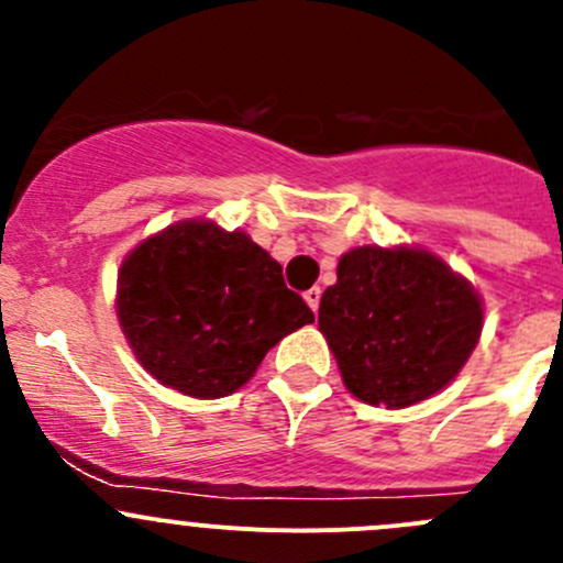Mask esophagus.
I'll return each instance as SVG.
<instances>
[{"label":"esophagus","mask_w":563,"mask_h":563,"mask_svg":"<svg viewBox=\"0 0 563 563\" xmlns=\"http://www.w3.org/2000/svg\"><path fill=\"white\" fill-rule=\"evenodd\" d=\"M305 302L310 305V310H318V305H321V288L318 286H313V288H308V291H305Z\"/></svg>","instance_id":"obj_1"}]
</instances>
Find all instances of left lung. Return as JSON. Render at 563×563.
I'll use <instances>...</instances> for the list:
<instances>
[{
	"mask_svg": "<svg viewBox=\"0 0 563 563\" xmlns=\"http://www.w3.org/2000/svg\"><path fill=\"white\" fill-rule=\"evenodd\" d=\"M318 329L360 400L406 408L457 376L479 340L482 302L424 250L356 247L323 291Z\"/></svg>",
	"mask_w": 563,
	"mask_h": 563,
	"instance_id": "1",
	"label": "left lung"
}]
</instances>
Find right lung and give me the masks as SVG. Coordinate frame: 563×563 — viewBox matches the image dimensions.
<instances>
[{"instance_id": "add662e5", "label": "right lung", "mask_w": 563, "mask_h": 563, "mask_svg": "<svg viewBox=\"0 0 563 563\" xmlns=\"http://www.w3.org/2000/svg\"><path fill=\"white\" fill-rule=\"evenodd\" d=\"M119 323L141 365L190 397H225L313 310L242 231L179 223L141 242L119 272Z\"/></svg>"}]
</instances>
